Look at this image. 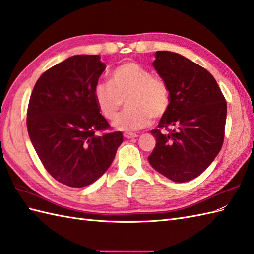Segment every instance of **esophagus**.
Masks as SVG:
<instances>
[{
  "label": "esophagus",
  "instance_id": "esophagus-1",
  "mask_svg": "<svg viewBox=\"0 0 254 254\" xmlns=\"http://www.w3.org/2000/svg\"><path fill=\"white\" fill-rule=\"evenodd\" d=\"M124 137H125L126 139H133V138H137L138 134L133 133V132H125L124 133Z\"/></svg>",
  "mask_w": 254,
  "mask_h": 254
}]
</instances>
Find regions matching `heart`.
<instances>
[{
  "label": "heart",
  "mask_w": 254,
  "mask_h": 254,
  "mask_svg": "<svg viewBox=\"0 0 254 254\" xmlns=\"http://www.w3.org/2000/svg\"><path fill=\"white\" fill-rule=\"evenodd\" d=\"M93 99L101 115L108 121L117 116L126 100L127 109L116 118L114 127L121 130H137L148 126L151 118H161L170 108L171 92L161 77L136 62H126L111 72L110 83L99 82Z\"/></svg>",
  "instance_id": "heart-1"
}]
</instances>
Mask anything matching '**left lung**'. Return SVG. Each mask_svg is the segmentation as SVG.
Wrapping results in <instances>:
<instances>
[{
    "label": "left lung",
    "instance_id": "1",
    "mask_svg": "<svg viewBox=\"0 0 254 254\" xmlns=\"http://www.w3.org/2000/svg\"><path fill=\"white\" fill-rule=\"evenodd\" d=\"M153 66L170 88L171 102L157 129L151 166L173 182L198 177L221 151L227 103L214 77L178 53L157 51Z\"/></svg>",
    "mask_w": 254,
    "mask_h": 254
}]
</instances>
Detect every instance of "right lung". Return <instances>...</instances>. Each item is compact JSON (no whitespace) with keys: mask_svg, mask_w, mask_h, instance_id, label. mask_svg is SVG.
<instances>
[{"mask_svg":"<svg viewBox=\"0 0 254 254\" xmlns=\"http://www.w3.org/2000/svg\"><path fill=\"white\" fill-rule=\"evenodd\" d=\"M105 67L100 55L71 56L44 71L30 95L31 143L51 176L69 187H86L102 176L123 142L93 99Z\"/></svg>","mask_w":254,"mask_h":254,"instance_id":"1","label":"right lung"}]
</instances>
